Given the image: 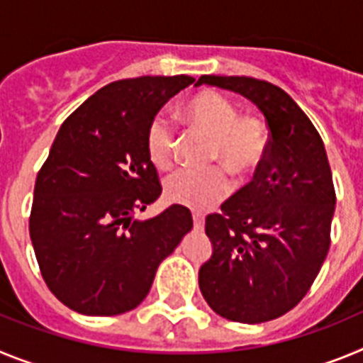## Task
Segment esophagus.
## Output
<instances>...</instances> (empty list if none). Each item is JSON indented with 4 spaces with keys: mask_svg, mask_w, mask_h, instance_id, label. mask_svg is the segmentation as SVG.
<instances>
[{
    "mask_svg": "<svg viewBox=\"0 0 363 363\" xmlns=\"http://www.w3.org/2000/svg\"><path fill=\"white\" fill-rule=\"evenodd\" d=\"M192 221H194V229H203V216H201V214H198V213H194L192 214Z\"/></svg>",
    "mask_w": 363,
    "mask_h": 363,
    "instance_id": "obj_1",
    "label": "esophagus"
}]
</instances>
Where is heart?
<instances>
[{"mask_svg":"<svg viewBox=\"0 0 363 363\" xmlns=\"http://www.w3.org/2000/svg\"><path fill=\"white\" fill-rule=\"evenodd\" d=\"M184 116L192 129L213 138L211 160L225 165L233 174L245 176L264 165L269 152L267 123L255 114H238V105L218 91H203L184 105ZM150 163L165 171L174 163L176 134L171 121L158 114L145 134ZM230 191V179L221 167L207 171H178L167 179L165 194L172 203L207 211Z\"/></svg>","mask_w":363,"mask_h":363,"instance_id":"1","label":"heart"}]
</instances>
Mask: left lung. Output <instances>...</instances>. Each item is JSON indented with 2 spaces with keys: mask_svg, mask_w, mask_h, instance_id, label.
I'll return each instance as SVG.
<instances>
[{
  "mask_svg": "<svg viewBox=\"0 0 363 363\" xmlns=\"http://www.w3.org/2000/svg\"><path fill=\"white\" fill-rule=\"evenodd\" d=\"M238 92L264 112L269 152L251 184L205 218L213 255L200 267L211 309L240 323L289 313L318 277L336 194L318 130L280 86L247 76H201L196 85Z\"/></svg>",
  "mask_w": 363,
  "mask_h": 363,
  "instance_id": "8db88e82",
  "label": "left lung"
}]
</instances>
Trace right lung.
<instances>
[{
    "instance_id": "1",
    "label": "right lung",
    "mask_w": 363,
    "mask_h": 363,
    "mask_svg": "<svg viewBox=\"0 0 363 363\" xmlns=\"http://www.w3.org/2000/svg\"><path fill=\"white\" fill-rule=\"evenodd\" d=\"M192 82L184 74L112 82L57 130L38 172L28 230L45 284L69 309L86 316L133 311L192 229L182 205L134 220L162 194L147 127Z\"/></svg>"
}]
</instances>
